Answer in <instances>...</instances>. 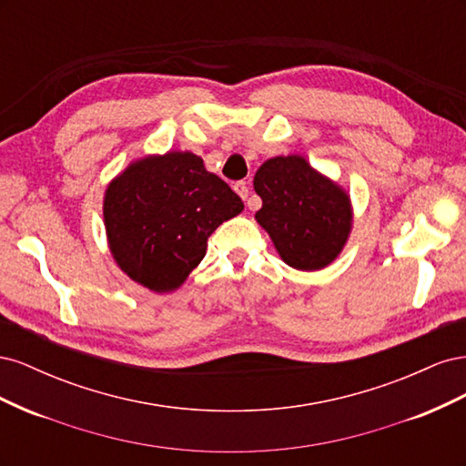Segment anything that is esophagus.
<instances>
[{
	"label": "esophagus",
	"instance_id": "esophagus-1",
	"mask_svg": "<svg viewBox=\"0 0 466 466\" xmlns=\"http://www.w3.org/2000/svg\"><path fill=\"white\" fill-rule=\"evenodd\" d=\"M233 190L241 196L243 200H247L248 198V187H247V182L245 180H238V182H235L233 185Z\"/></svg>",
	"mask_w": 466,
	"mask_h": 466
}]
</instances>
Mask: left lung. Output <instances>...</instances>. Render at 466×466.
I'll return each mask as SVG.
<instances>
[{"label": "left lung", "mask_w": 466, "mask_h": 466, "mask_svg": "<svg viewBox=\"0 0 466 466\" xmlns=\"http://www.w3.org/2000/svg\"><path fill=\"white\" fill-rule=\"evenodd\" d=\"M262 198L257 221L281 260L298 270H320L346 245L351 229L348 194L299 155L268 159L255 175Z\"/></svg>", "instance_id": "obj_1"}]
</instances>
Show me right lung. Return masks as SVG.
<instances>
[{
	"mask_svg": "<svg viewBox=\"0 0 466 466\" xmlns=\"http://www.w3.org/2000/svg\"><path fill=\"white\" fill-rule=\"evenodd\" d=\"M228 182L190 151L132 163L105 194L112 257L151 291L177 289L206 255L208 237L243 211Z\"/></svg>",
	"mask_w": 466,
	"mask_h": 466,
	"instance_id": "add662e5",
	"label": "right lung"
}]
</instances>
